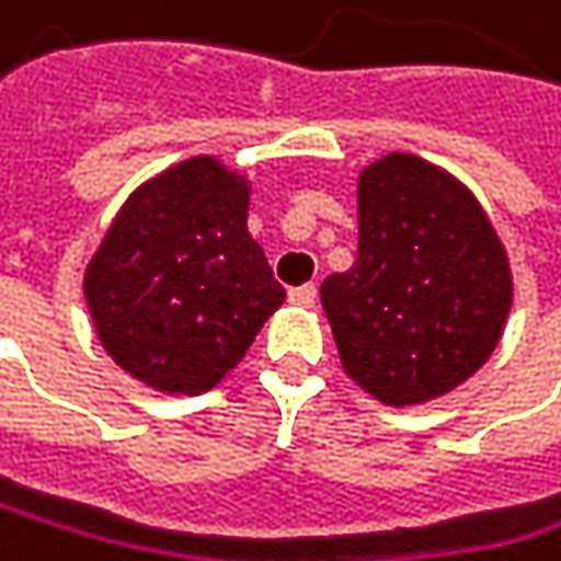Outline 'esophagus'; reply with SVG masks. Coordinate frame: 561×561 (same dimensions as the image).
<instances>
[{
  "mask_svg": "<svg viewBox=\"0 0 561 561\" xmlns=\"http://www.w3.org/2000/svg\"><path fill=\"white\" fill-rule=\"evenodd\" d=\"M290 304H294V307H313V304H317V287H313V284L294 287V290H290Z\"/></svg>",
  "mask_w": 561,
  "mask_h": 561,
  "instance_id": "34e87169",
  "label": "esophagus"
}]
</instances>
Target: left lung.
Returning <instances> with one entry per match:
<instances>
[{
    "label": "left lung",
    "instance_id": "left-lung-1",
    "mask_svg": "<svg viewBox=\"0 0 561 561\" xmlns=\"http://www.w3.org/2000/svg\"><path fill=\"white\" fill-rule=\"evenodd\" d=\"M357 228L354 267L320 284L343 374L383 407L453 393L513 310L500 231L456 174L407 151L360 168Z\"/></svg>",
    "mask_w": 561,
    "mask_h": 561
}]
</instances>
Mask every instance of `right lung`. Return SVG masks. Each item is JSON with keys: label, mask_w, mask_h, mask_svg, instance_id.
I'll use <instances>...</instances> for the list:
<instances>
[{"label": "right lung", "mask_w": 561, "mask_h": 561, "mask_svg": "<svg viewBox=\"0 0 561 561\" xmlns=\"http://www.w3.org/2000/svg\"><path fill=\"white\" fill-rule=\"evenodd\" d=\"M251 178L215 154L141 181L85 264L82 290L105 354L168 397L218 387L284 304L248 231Z\"/></svg>", "instance_id": "right-lung-1"}]
</instances>
